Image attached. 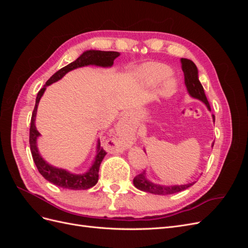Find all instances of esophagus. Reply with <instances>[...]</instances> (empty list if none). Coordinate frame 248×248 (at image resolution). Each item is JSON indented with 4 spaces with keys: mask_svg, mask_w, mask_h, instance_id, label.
Instances as JSON below:
<instances>
[{
    "mask_svg": "<svg viewBox=\"0 0 248 248\" xmlns=\"http://www.w3.org/2000/svg\"><path fill=\"white\" fill-rule=\"evenodd\" d=\"M117 130H118V133H119V137L122 138V137L124 136V133H125L126 130H127V121H126L125 118L121 119V120H120V121H119Z\"/></svg>",
    "mask_w": 248,
    "mask_h": 248,
    "instance_id": "obj_1",
    "label": "esophagus"
}]
</instances>
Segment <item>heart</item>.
<instances>
[{"label": "heart", "mask_w": 248, "mask_h": 248, "mask_svg": "<svg viewBox=\"0 0 248 248\" xmlns=\"http://www.w3.org/2000/svg\"><path fill=\"white\" fill-rule=\"evenodd\" d=\"M170 68L161 63H146L138 69V76L145 85L154 87L163 79L161 90L164 94H170L177 87V79L170 76Z\"/></svg>", "instance_id": "heart-1"}]
</instances>
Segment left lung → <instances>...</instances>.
Wrapping results in <instances>:
<instances>
[{
	"label": "left lung",
	"instance_id": "obj_1",
	"mask_svg": "<svg viewBox=\"0 0 248 248\" xmlns=\"http://www.w3.org/2000/svg\"><path fill=\"white\" fill-rule=\"evenodd\" d=\"M181 63H182V70L184 72V82L187 89V92H188V94L192 97V98L201 100L205 104L209 110H211V108H210V104L207 100V97L205 95L204 88H202L201 81L199 79V71L196 64H194L191 60L185 59V58L181 59ZM212 118H213V122H215L214 115H212ZM213 145L214 142L212 144V147ZM194 183H196V181L186 183V184H181V185L157 184L150 181L145 170L144 172H141V174L138 175L133 179V184L138 189L149 192V193L160 194V196L172 194V193H177L182 190H185L188 188V187L192 186Z\"/></svg>",
	"mask_w": 248,
	"mask_h": 248
}]
</instances>
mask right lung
<instances>
[{
	"label": "right lung",
	"instance_id": "right-lung-1",
	"mask_svg": "<svg viewBox=\"0 0 248 248\" xmlns=\"http://www.w3.org/2000/svg\"><path fill=\"white\" fill-rule=\"evenodd\" d=\"M119 56L120 52L118 51H102L95 49L86 50L82 52L76 61L57 71L54 76L46 82V85L43 86V88L38 92V94H37L35 108L31 118V127H30V149H31L33 160L36 164L37 169H38L42 177L47 180L48 182L59 187H62V188L72 190H84L91 188V187H93L97 182H98L99 168L104 156L107 155V152L104 151L103 148L100 146V140H97L96 155L94 157V160L91 164V167H90V169L87 171L81 172V174H73V172L67 170L54 167L43 159V157L39 153L38 147H37V140H38L41 134L36 128L35 121L39 101L44 92H46V87L61 79L66 73H68L69 71L77 68H80V67H85L89 65H95L99 67H111L112 64H114L115 59Z\"/></svg>",
	"mask_w": 248,
	"mask_h": 248
}]
</instances>
